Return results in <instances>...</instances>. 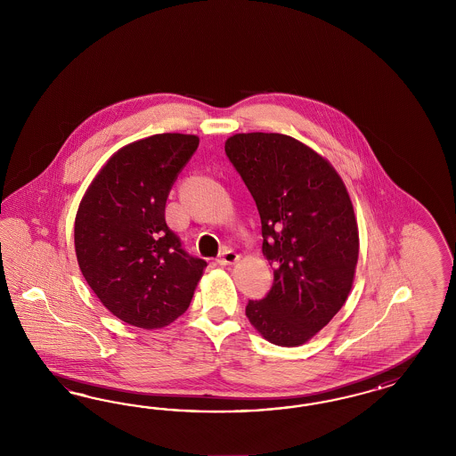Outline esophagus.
<instances>
[{
    "instance_id": "obj_1",
    "label": "esophagus",
    "mask_w": 456,
    "mask_h": 456,
    "mask_svg": "<svg viewBox=\"0 0 456 456\" xmlns=\"http://www.w3.org/2000/svg\"><path fill=\"white\" fill-rule=\"evenodd\" d=\"M240 259V256L232 250V248H227V250H224L222 252L221 257H219V264L221 265H232V264L237 263Z\"/></svg>"
}]
</instances>
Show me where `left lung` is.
Returning a JSON list of instances; mask_svg holds the SVG:
<instances>
[{"instance_id":"1","label":"left lung","mask_w":456,"mask_h":456,"mask_svg":"<svg viewBox=\"0 0 456 456\" xmlns=\"http://www.w3.org/2000/svg\"><path fill=\"white\" fill-rule=\"evenodd\" d=\"M225 153L254 197L263 254L274 284L246 316L269 343L294 347L316 336L346 303L356 274L358 222L336 168L282 134H235Z\"/></svg>"}]
</instances>
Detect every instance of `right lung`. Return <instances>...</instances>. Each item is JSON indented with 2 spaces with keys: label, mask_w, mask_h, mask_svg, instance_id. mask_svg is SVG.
<instances>
[{
  "label": "right lung",
  "mask_w": 456,
  "mask_h": 456,
  "mask_svg": "<svg viewBox=\"0 0 456 456\" xmlns=\"http://www.w3.org/2000/svg\"><path fill=\"white\" fill-rule=\"evenodd\" d=\"M197 135L157 134L118 149L88 185L75 217L85 281L113 316L160 330L182 316L208 263L191 257L166 222L168 192Z\"/></svg>",
  "instance_id": "add662e5"
}]
</instances>
